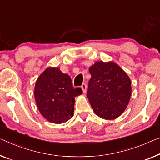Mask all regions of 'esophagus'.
<instances>
[{"label": "esophagus", "instance_id": "1", "mask_svg": "<svg viewBox=\"0 0 160 160\" xmlns=\"http://www.w3.org/2000/svg\"><path fill=\"white\" fill-rule=\"evenodd\" d=\"M81 88H82L83 93H85L87 91V85L85 84V83H83V84L82 85V86H81Z\"/></svg>", "mask_w": 160, "mask_h": 160}]
</instances>
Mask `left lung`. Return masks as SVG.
<instances>
[{"label": "left lung", "instance_id": "obj_1", "mask_svg": "<svg viewBox=\"0 0 160 160\" xmlns=\"http://www.w3.org/2000/svg\"><path fill=\"white\" fill-rule=\"evenodd\" d=\"M87 97L94 113L106 120L117 118L126 110L132 95V82L113 61L95 62L90 67Z\"/></svg>", "mask_w": 160, "mask_h": 160}]
</instances>
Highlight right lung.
<instances>
[{"mask_svg": "<svg viewBox=\"0 0 160 160\" xmlns=\"http://www.w3.org/2000/svg\"><path fill=\"white\" fill-rule=\"evenodd\" d=\"M82 93L68 74L55 67L46 68L36 82L34 98L43 117L53 123L67 122L74 115L75 98Z\"/></svg>", "mask_w": 160, "mask_h": 160, "instance_id": "right-lung-1", "label": "right lung"}]
</instances>
